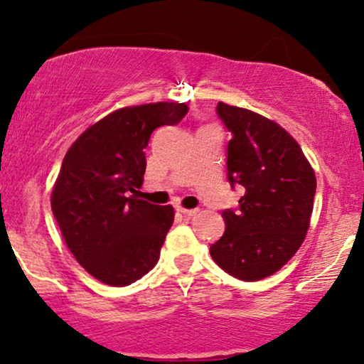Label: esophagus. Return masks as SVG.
I'll list each match as a JSON object with an SVG mask.
<instances>
[{
	"label": "esophagus",
	"mask_w": 364,
	"mask_h": 364,
	"mask_svg": "<svg viewBox=\"0 0 364 364\" xmlns=\"http://www.w3.org/2000/svg\"><path fill=\"white\" fill-rule=\"evenodd\" d=\"M178 211H179V213H181L183 216H186V218H191V216H195V215L198 213V210H196V208H193V210H186V208H178Z\"/></svg>",
	"instance_id": "esophagus-1"
}]
</instances>
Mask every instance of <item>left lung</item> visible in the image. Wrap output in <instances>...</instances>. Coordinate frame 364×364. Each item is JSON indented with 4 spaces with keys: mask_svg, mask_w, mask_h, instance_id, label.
I'll return each instance as SVG.
<instances>
[{
    "mask_svg": "<svg viewBox=\"0 0 364 364\" xmlns=\"http://www.w3.org/2000/svg\"><path fill=\"white\" fill-rule=\"evenodd\" d=\"M232 139L230 186H240L237 208L222 211L225 233L210 255L233 277L260 280L282 269L304 242L316 195V174L285 129L252 110L218 102Z\"/></svg>",
    "mask_w": 364,
    "mask_h": 364,
    "instance_id": "left-lung-1",
    "label": "left lung"
}]
</instances>
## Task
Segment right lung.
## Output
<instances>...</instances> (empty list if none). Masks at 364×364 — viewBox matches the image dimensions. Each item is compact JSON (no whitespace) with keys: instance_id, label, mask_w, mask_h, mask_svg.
<instances>
[{"instance_id":"add662e5","label":"right lung","mask_w":364,"mask_h":364,"mask_svg":"<svg viewBox=\"0 0 364 364\" xmlns=\"http://www.w3.org/2000/svg\"><path fill=\"white\" fill-rule=\"evenodd\" d=\"M186 104L124 107L90 126L63 158L52 211L67 247L95 279L124 287L158 264L173 206L139 200L146 146L154 129L174 126Z\"/></svg>"}]
</instances>
